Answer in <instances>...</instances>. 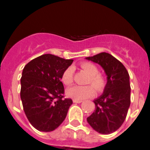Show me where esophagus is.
I'll list each match as a JSON object with an SVG mask.
<instances>
[{"mask_svg":"<svg viewBox=\"0 0 150 150\" xmlns=\"http://www.w3.org/2000/svg\"><path fill=\"white\" fill-rule=\"evenodd\" d=\"M73 102H74V103H76V104H79V103H81L82 100H76V99H74V100H73Z\"/></svg>","mask_w":150,"mask_h":150,"instance_id":"obj_1","label":"esophagus"}]
</instances>
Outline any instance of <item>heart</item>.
Returning a JSON list of instances; mask_svg holds the SVG:
<instances>
[{"instance_id":"obj_1","label":"heart","mask_w":150,"mask_h":150,"mask_svg":"<svg viewBox=\"0 0 150 150\" xmlns=\"http://www.w3.org/2000/svg\"><path fill=\"white\" fill-rule=\"evenodd\" d=\"M80 67L89 75L88 86H74L67 90V95L69 98L83 100L93 97L95 94L96 88L97 92L100 93L104 91L107 84L105 76L98 73V68L95 64L90 62H83L80 64ZM74 69L73 67H68L64 71L61 76V80L66 86H70L74 81ZM92 84L94 87L91 86Z\"/></svg>"}]
</instances>
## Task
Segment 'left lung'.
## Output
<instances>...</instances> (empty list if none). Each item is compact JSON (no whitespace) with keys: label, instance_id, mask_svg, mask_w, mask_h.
<instances>
[{"label":"left lung","instance_id":"1","mask_svg":"<svg viewBox=\"0 0 150 150\" xmlns=\"http://www.w3.org/2000/svg\"><path fill=\"white\" fill-rule=\"evenodd\" d=\"M86 59L99 64L107 76L104 93L94 100L95 111L87 122L97 132L111 134L121 127L128 113L131 103L129 74L120 61L107 52Z\"/></svg>","mask_w":150,"mask_h":150}]
</instances>
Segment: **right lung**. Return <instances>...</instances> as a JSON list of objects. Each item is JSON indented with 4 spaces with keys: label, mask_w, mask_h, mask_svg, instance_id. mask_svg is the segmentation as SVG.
<instances>
[{
    "label": "right lung",
    "mask_w": 150,
    "mask_h": 150,
    "mask_svg": "<svg viewBox=\"0 0 150 150\" xmlns=\"http://www.w3.org/2000/svg\"><path fill=\"white\" fill-rule=\"evenodd\" d=\"M52 54H45L25 66L21 78L20 96L28 120L40 132H49L63 122L71 98L64 99L62 73L73 63Z\"/></svg>",
    "instance_id": "right-lung-1"
}]
</instances>
